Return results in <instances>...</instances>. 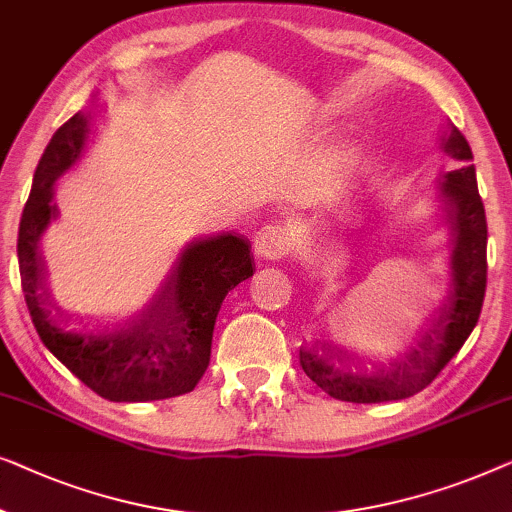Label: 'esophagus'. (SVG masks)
Returning <instances> with one entry per match:
<instances>
[{"mask_svg": "<svg viewBox=\"0 0 512 512\" xmlns=\"http://www.w3.org/2000/svg\"><path fill=\"white\" fill-rule=\"evenodd\" d=\"M287 246H290V243H287L285 229L280 225H266L257 232L253 250L259 259H271L273 262V259L285 257Z\"/></svg>", "mask_w": 512, "mask_h": 512, "instance_id": "esophagus-1", "label": "esophagus"}]
</instances>
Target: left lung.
<instances>
[{
	"label": "left lung",
	"instance_id": "left-lung-1",
	"mask_svg": "<svg viewBox=\"0 0 512 512\" xmlns=\"http://www.w3.org/2000/svg\"><path fill=\"white\" fill-rule=\"evenodd\" d=\"M441 146L450 157L466 164L450 171L438 185L445 222L452 232V283L434 329H429L403 362L362 364L331 345H308L299 350L301 369L329 397L352 403L399 401L422 392L445 364L457 355L478 325L487 287V220L473 153L464 134L452 125Z\"/></svg>",
	"mask_w": 512,
	"mask_h": 512
}]
</instances>
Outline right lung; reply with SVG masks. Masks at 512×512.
Returning <instances> with one entry per match:
<instances>
[{"label":"right lung","mask_w":512,"mask_h":512,"mask_svg":"<svg viewBox=\"0 0 512 512\" xmlns=\"http://www.w3.org/2000/svg\"><path fill=\"white\" fill-rule=\"evenodd\" d=\"M92 113L78 111L53 134L34 171L18 229L25 304L41 341L74 376L109 401H157L192 392L211 362L213 327L227 292L253 276L250 241L194 239L164 278L153 306L115 329L76 327L43 290L41 234L57 218L53 185L78 157Z\"/></svg>","instance_id":"obj_1"}]
</instances>
